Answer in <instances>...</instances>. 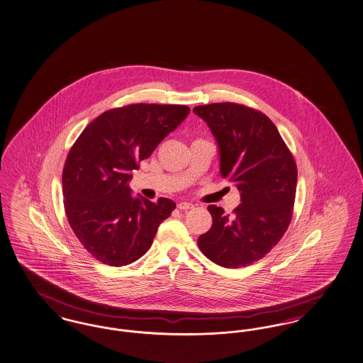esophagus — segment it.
I'll return each mask as SVG.
<instances>
[{"label": "esophagus", "mask_w": 363, "mask_h": 363, "mask_svg": "<svg viewBox=\"0 0 363 363\" xmlns=\"http://www.w3.org/2000/svg\"><path fill=\"white\" fill-rule=\"evenodd\" d=\"M177 208H178V209H181V211H189V209H191V208H193V205H191V203H184V201H182V203H179L177 205Z\"/></svg>", "instance_id": "34e87169"}]
</instances>
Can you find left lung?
<instances>
[{
  "instance_id": "left-lung-1",
  "label": "left lung",
  "mask_w": 363,
  "mask_h": 363,
  "mask_svg": "<svg viewBox=\"0 0 363 363\" xmlns=\"http://www.w3.org/2000/svg\"><path fill=\"white\" fill-rule=\"evenodd\" d=\"M220 148V173L233 182L240 200L225 215L209 205L212 227L197 245L218 266L238 269L262 259L291 221L297 166L274 123L257 109L235 102L194 106Z\"/></svg>"
}]
</instances>
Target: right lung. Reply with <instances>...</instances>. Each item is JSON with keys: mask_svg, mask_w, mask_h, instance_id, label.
<instances>
[{"mask_svg": "<svg viewBox=\"0 0 363 363\" xmlns=\"http://www.w3.org/2000/svg\"><path fill=\"white\" fill-rule=\"evenodd\" d=\"M186 105L130 104L94 118L65 162L63 205L75 236L97 261L125 266L143 257L175 203L130 197L132 170L189 115Z\"/></svg>", "mask_w": 363, "mask_h": 363, "instance_id": "add662e5", "label": "right lung"}]
</instances>
